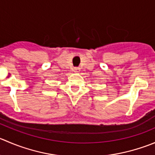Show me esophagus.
<instances>
[{
    "label": "esophagus",
    "instance_id": "esophagus-1",
    "mask_svg": "<svg viewBox=\"0 0 155 155\" xmlns=\"http://www.w3.org/2000/svg\"><path fill=\"white\" fill-rule=\"evenodd\" d=\"M73 71L76 72V73H77V72L79 71V67H74V68H73Z\"/></svg>",
    "mask_w": 155,
    "mask_h": 155
}]
</instances>
